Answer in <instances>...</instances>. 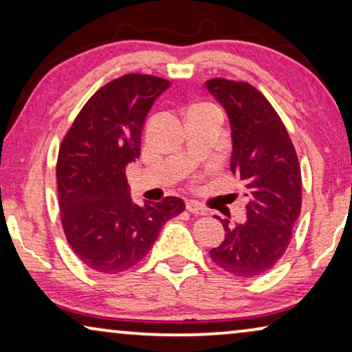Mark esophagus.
<instances>
[{
	"label": "esophagus",
	"instance_id": "1",
	"mask_svg": "<svg viewBox=\"0 0 352 352\" xmlns=\"http://www.w3.org/2000/svg\"><path fill=\"white\" fill-rule=\"evenodd\" d=\"M186 208L190 211L192 214H206V210H205V206H201L199 201H195V200H190V201H187L186 204Z\"/></svg>",
	"mask_w": 352,
	"mask_h": 352
}]
</instances>
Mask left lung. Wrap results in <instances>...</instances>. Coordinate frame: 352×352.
I'll return each mask as SVG.
<instances>
[{
  "mask_svg": "<svg viewBox=\"0 0 352 352\" xmlns=\"http://www.w3.org/2000/svg\"><path fill=\"white\" fill-rule=\"evenodd\" d=\"M205 86L229 115L230 171L243 181L250 199L245 223L221 219L226 237L210 258L237 277L261 276L292 242L301 211L300 162L285 124L254 86L228 78H211Z\"/></svg>",
  "mask_w": 352,
  "mask_h": 352,
  "instance_id": "obj_1",
  "label": "left lung"
}]
</instances>
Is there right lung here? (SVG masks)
<instances>
[{"label": "right lung", "mask_w": 352, "mask_h": 352, "mask_svg": "<svg viewBox=\"0 0 352 352\" xmlns=\"http://www.w3.org/2000/svg\"><path fill=\"white\" fill-rule=\"evenodd\" d=\"M160 76L128 74L91 96L65 133L56 165L60 223L80 261L102 274L131 269L151 252L163 224L186 210L179 197L133 204L126 170L141 155Z\"/></svg>", "instance_id": "obj_1"}]
</instances>
